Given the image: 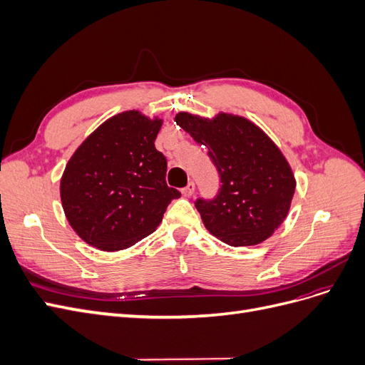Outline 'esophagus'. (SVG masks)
Instances as JSON below:
<instances>
[{
	"mask_svg": "<svg viewBox=\"0 0 365 365\" xmlns=\"http://www.w3.org/2000/svg\"><path fill=\"white\" fill-rule=\"evenodd\" d=\"M181 193H182V196H185V197H190L193 193H195V184L193 182H189L187 184L184 189L181 190Z\"/></svg>",
	"mask_w": 365,
	"mask_h": 365,
	"instance_id": "1",
	"label": "esophagus"
}]
</instances>
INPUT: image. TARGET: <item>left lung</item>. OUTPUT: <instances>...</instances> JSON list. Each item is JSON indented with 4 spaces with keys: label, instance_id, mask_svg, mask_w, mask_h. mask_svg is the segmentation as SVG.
Returning a JSON list of instances; mask_svg holds the SVG:
<instances>
[{
    "label": "left lung",
    "instance_id": "obj_1",
    "mask_svg": "<svg viewBox=\"0 0 365 365\" xmlns=\"http://www.w3.org/2000/svg\"><path fill=\"white\" fill-rule=\"evenodd\" d=\"M176 125L208 148L220 176L213 201H196L205 228L230 247L259 245L289 213L295 176L279 146L251 120L228 113L175 115Z\"/></svg>",
    "mask_w": 365,
    "mask_h": 365
}]
</instances>
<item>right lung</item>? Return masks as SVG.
Masks as SVG:
<instances>
[{
    "mask_svg": "<svg viewBox=\"0 0 365 365\" xmlns=\"http://www.w3.org/2000/svg\"><path fill=\"white\" fill-rule=\"evenodd\" d=\"M163 118L137 109L113 115L74 150L61 178L68 224L101 251L126 250L157 230L180 197L165 184L168 161L155 149Z\"/></svg>",
    "mask_w": 365,
    "mask_h": 365,
    "instance_id": "add662e5",
    "label": "right lung"
}]
</instances>
